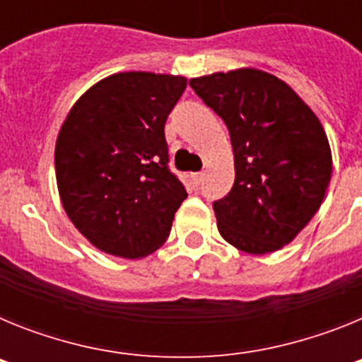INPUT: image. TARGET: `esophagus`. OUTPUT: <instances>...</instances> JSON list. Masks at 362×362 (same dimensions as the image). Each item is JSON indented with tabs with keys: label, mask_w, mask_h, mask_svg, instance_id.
I'll list each match as a JSON object with an SVG mask.
<instances>
[{
	"label": "esophagus",
	"mask_w": 362,
	"mask_h": 362,
	"mask_svg": "<svg viewBox=\"0 0 362 362\" xmlns=\"http://www.w3.org/2000/svg\"><path fill=\"white\" fill-rule=\"evenodd\" d=\"M203 177H204L203 172H197V174H192V181H194V185H196V187H199V185L203 183Z\"/></svg>",
	"instance_id": "esophagus-1"
}]
</instances>
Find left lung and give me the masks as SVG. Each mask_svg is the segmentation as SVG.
Here are the masks:
<instances>
[{
	"label": "left lung",
	"mask_w": 362,
	"mask_h": 362,
	"mask_svg": "<svg viewBox=\"0 0 362 362\" xmlns=\"http://www.w3.org/2000/svg\"><path fill=\"white\" fill-rule=\"evenodd\" d=\"M230 132L235 181L214 203L225 241L246 254L281 250L310 223L332 177L321 121L283 79L257 69L192 78Z\"/></svg>",
	"instance_id": "8db88e82"
}]
</instances>
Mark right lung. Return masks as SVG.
Here are the masks:
<instances>
[{"label":"right lung","mask_w":362,"mask_h":362,"mask_svg":"<svg viewBox=\"0 0 362 362\" xmlns=\"http://www.w3.org/2000/svg\"><path fill=\"white\" fill-rule=\"evenodd\" d=\"M185 88L183 76L112 74L63 121L54 153L62 204L105 254L145 257L170 233L188 194L168 170L165 123Z\"/></svg>","instance_id":"add662e5"}]
</instances>
